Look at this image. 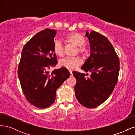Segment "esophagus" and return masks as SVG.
Returning <instances> with one entry per match:
<instances>
[{
    "label": "esophagus",
    "mask_w": 135,
    "mask_h": 135,
    "mask_svg": "<svg viewBox=\"0 0 135 135\" xmlns=\"http://www.w3.org/2000/svg\"><path fill=\"white\" fill-rule=\"evenodd\" d=\"M69 73H70V75H72V71H71V70H69Z\"/></svg>",
    "instance_id": "esophagus-1"
}]
</instances>
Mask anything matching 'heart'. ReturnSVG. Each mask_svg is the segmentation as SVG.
I'll use <instances>...</instances> for the list:
<instances>
[{"label":"heart","instance_id":"obj_1","mask_svg":"<svg viewBox=\"0 0 135 135\" xmlns=\"http://www.w3.org/2000/svg\"><path fill=\"white\" fill-rule=\"evenodd\" d=\"M66 41L76 47H78V53L84 57L88 56L89 54V50L83 45L85 43L84 36L79 32H72L66 36ZM54 51L55 54L61 57L64 55V48L59 40H56L54 43ZM81 64V59L78 57H66L60 61V65L61 67L66 68L69 70H74Z\"/></svg>","mask_w":135,"mask_h":135}]
</instances>
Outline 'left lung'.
Returning <instances> with one entry per match:
<instances>
[{
    "instance_id": "left-lung-1",
    "label": "left lung",
    "mask_w": 135,
    "mask_h": 135,
    "mask_svg": "<svg viewBox=\"0 0 135 135\" xmlns=\"http://www.w3.org/2000/svg\"><path fill=\"white\" fill-rule=\"evenodd\" d=\"M91 55L81 68L90 71L91 77L73 71L76 79L75 96L84 107L94 108L103 104L111 95L117 84L119 72V59L109 40L102 34L87 31Z\"/></svg>"
}]
</instances>
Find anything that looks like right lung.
Segmentation results:
<instances>
[{"label": "right lung", "mask_w": 135, "mask_h": 135, "mask_svg": "<svg viewBox=\"0 0 135 135\" xmlns=\"http://www.w3.org/2000/svg\"><path fill=\"white\" fill-rule=\"evenodd\" d=\"M57 31L46 28L25 44L18 68L20 84L26 100L40 109L54 103L56 92L70 75L65 68L48 71L57 64L54 51Z\"/></svg>", "instance_id": "1"}]
</instances>
